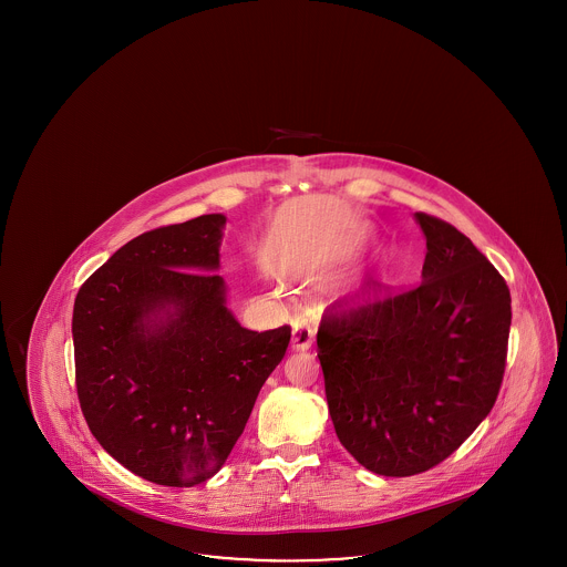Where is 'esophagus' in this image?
I'll return each mask as SVG.
<instances>
[{
	"mask_svg": "<svg viewBox=\"0 0 567 567\" xmlns=\"http://www.w3.org/2000/svg\"><path fill=\"white\" fill-rule=\"evenodd\" d=\"M315 344V329L306 321L297 319L293 323V333H291V347L296 351H308Z\"/></svg>",
	"mask_w": 567,
	"mask_h": 567,
	"instance_id": "34e87169",
	"label": "esophagus"
}]
</instances>
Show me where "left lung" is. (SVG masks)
<instances>
[{"mask_svg": "<svg viewBox=\"0 0 567 567\" xmlns=\"http://www.w3.org/2000/svg\"><path fill=\"white\" fill-rule=\"evenodd\" d=\"M423 280L389 293L372 280L333 301L317 344L338 440L380 476H414L451 457L497 400L511 336L504 276L437 216Z\"/></svg>", "mask_w": 567, "mask_h": 567, "instance_id": "obj_1", "label": "left lung"}]
</instances>
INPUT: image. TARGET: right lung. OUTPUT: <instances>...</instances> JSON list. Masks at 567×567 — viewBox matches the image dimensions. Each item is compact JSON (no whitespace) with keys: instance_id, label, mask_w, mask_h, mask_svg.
<instances>
[{"instance_id":"obj_1","label":"right lung","mask_w":567,"mask_h":567,"mask_svg":"<svg viewBox=\"0 0 567 567\" xmlns=\"http://www.w3.org/2000/svg\"><path fill=\"white\" fill-rule=\"evenodd\" d=\"M223 215L151 229L76 296L72 336L84 421L104 451L163 486L213 478L282 361L291 327L250 331L216 274Z\"/></svg>"}]
</instances>
